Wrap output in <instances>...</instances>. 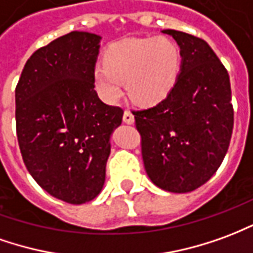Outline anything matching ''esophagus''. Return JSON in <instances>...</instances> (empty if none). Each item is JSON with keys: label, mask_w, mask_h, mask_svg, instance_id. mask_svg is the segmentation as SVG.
<instances>
[{"label": "esophagus", "mask_w": 253, "mask_h": 253, "mask_svg": "<svg viewBox=\"0 0 253 253\" xmlns=\"http://www.w3.org/2000/svg\"><path fill=\"white\" fill-rule=\"evenodd\" d=\"M123 120L125 124H133V121H135V117H133V114L130 113V110H125V112H124Z\"/></svg>", "instance_id": "34e87169"}]
</instances>
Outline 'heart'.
Masks as SVG:
<instances>
[{
    "instance_id": "b5f03b06",
    "label": "heart",
    "mask_w": 253,
    "mask_h": 253,
    "mask_svg": "<svg viewBox=\"0 0 253 253\" xmlns=\"http://www.w3.org/2000/svg\"><path fill=\"white\" fill-rule=\"evenodd\" d=\"M180 65V47L169 38L125 39L107 50L105 65L95 66V88L105 101L116 102L126 82L132 101L154 105L171 91Z\"/></svg>"
}]
</instances>
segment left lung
I'll return each mask as SVG.
<instances>
[{"label": "left lung", "mask_w": 253, "mask_h": 253, "mask_svg": "<svg viewBox=\"0 0 253 253\" xmlns=\"http://www.w3.org/2000/svg\"><path fill=\"white\" fill-rule=\"evenodd\" d=\"M180 44L181 71L168 96L132 110L144 169L157 187L185 193L212 177L226 155L234 124L226 68L202 38L165 30Z\"/></svg>", "instance_id": "obj_1"}]
</instances>
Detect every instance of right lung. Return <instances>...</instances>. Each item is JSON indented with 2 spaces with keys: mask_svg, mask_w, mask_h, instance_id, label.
<instances>
[{
  "mask_svg": "<svg viewBox=\"0 0 253 253\" xmlns=\"http://www.w3.org/2000/svg\"><path fill=\"white\" fill-rule=\"evenodd\" d=\"M101 37L72 31L38 49L16 85V132L27 170L51 196L83 204L102 191L110 135L124 110L99 99Z\"/></svg>",
  "mask_w": 253,
  "mask_h": 253,
  "instance_id": "right-lung-1",
  "label": "right lung"
}]
</instances>
